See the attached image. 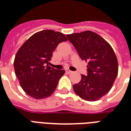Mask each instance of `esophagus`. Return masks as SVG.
Segmentation results:
<instances>
[{
	"mask_svg": "<svg viewBox=\"0 0 131 131\" xmlns=\"http://www.w3.org/2000/svg\"><path fill=\"white\" fill-rule=\"evenodd\" d=\"M65 71L67 73V74H71V73H72V71L69 70V69H66Z\"/></svg>",
	"mask_w": 131,
	"mask_h": 131,
	"instance_id": "esophagus-1",
	"label": "esophagus"
}]
</instances>
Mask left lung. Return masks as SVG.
Here are the masks:
<instances>
[{"label":"left lung","instance_id":"8db88e82","mask_svg":"<svg viewBox=\"0 0 131 131\" xmlns=\"http://www.w3.org/2000/svg\"><path fill=\"white\" fill-rule=\"evenodd\" d=\"M82 60L88 62L87 76L73 85L74 92L87 101H96L109 92L118 74V61L112 48L91 31L67 35Z\"/></svg>","mask_w":131,"mask_h":131}]
</instances>
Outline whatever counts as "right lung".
Returning <instances> with one entry per match:
<instances>
[{"label": "right lung", "instance_id": "obj_1", "mask_svg": "<svg viewBox=\"0 0 131 131\" xmlns=\"http://www.w3.org/2000/svg\"><path fill=\"white\" fill-rule=\"evenodd\" d=\"M67 40L65 35L43 30L32 35L20 47L15 57L14 68L26 93L40 100L50 96L65 71L48 66L58 44Z\"/></svg>", "mask_w": 131, "mask_h": 131}]
</instances>
